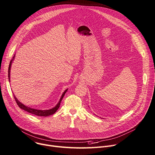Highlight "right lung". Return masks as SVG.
I'll return each mask as SVG.
<instances>
[{
  "mask_svg": "<svg viewBox=\"0 0 155 155\" xmlns=\"http://www.w3.org/2000/svg\"><path fill=\"white\" fill-rule=\"evenodd\" d=\"M15 58V55L13 57V58L11 60V61H10V64H9V67H8V81H10V68H11V65H12V61L14 60ZM68 90V88L66 89L64 93L62 94V95H61V98L59 100V101L58 102V104L55 105V107H54V108H50L49 110H38V109H35V108H30L29 107H27L25 106V105H24L23 104H22L21 102H20V101H18L17 100V98H16V97L15 96V95H14V98L16 101V103L18 105V106L24 110L30 113H32V114H34V115H35L37 116H40V117H48V116H50V115H51L54 114V113L57 111V110L58 109V108L60 107V103L61 101V100H62V98H64L65 93Z\"/></svg>",
  "mask_w": 155,
  "mask_h": 155,
  "instance_id": "right-lung-1",
  "label": "right lung"
}]
</instances>
